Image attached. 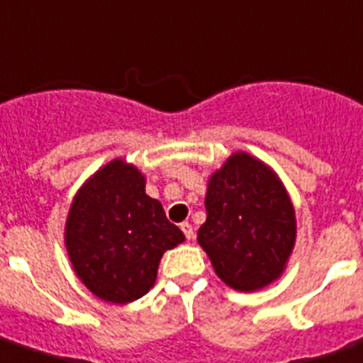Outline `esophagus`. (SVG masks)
<instances>
[{
    "label": "esophagus",
    "instance_id": "1",
    "mask_svg": "<svg viewBox=\"0 0 363 363\" xmlns=\"http://www.w3.org/2000/svg\"><path fill=\"white\" fill-rule=\"evenodd\" d=\"M181 230L184 232L186 240H194V236H196V232H194V228H192V225H190V223H182Z\"/></svg>",
    "mask_w": 363,
    "mask_h": 363
}]
</instances>
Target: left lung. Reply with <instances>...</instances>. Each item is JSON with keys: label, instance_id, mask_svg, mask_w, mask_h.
<instances>
[{"label": "left lung", "instance_id": "obj_1", "mask_svg": "<svg viewBox=\"0 0 363 363\" xmlns=\"http://www.w3.org/2000/svg\"><path fill=\"white\" fill-rule=\"evenodd\" d=\"M200 243L215 272L236 291L278 280L291 255L297 220L286 186L267 163L232 154L209 179Z\"/></svg>", "mask_w": 363, "mask_h": 363}]
</instances>
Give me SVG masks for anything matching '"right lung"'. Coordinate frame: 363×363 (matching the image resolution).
<instances>
[{"mask_svg":"<svg viewBox=\"0 0 363 363\" xmlns=\"http://www.w3.org/2000/svg\"><path fill=\"white\" fill-rule=\"evenodd\" d=\"M140 171L112 160L74 196L65 243L74 272L102 301L127 304L150 291L167 249L184 242Z\"/></svg>","mask_w":363,"mask_h":363,"instance_id":"obj_1","label":"right lung"}]
</instances>
